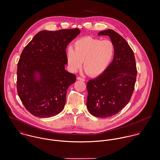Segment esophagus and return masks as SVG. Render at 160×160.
I'll return each instance as SVG.
<instances>
[{"mask_svg":"<svg viewBox=\"0 0 160 160\" xmlns=\"http://www.w3.org/2000/svg\"><path fill=\"white\" fill-rule=\"evenodd\" d=\"M77 79H78V80H80V81H85V79H84V78H82L79 77V76H78V77H77Z\"/></svg>","mask_w":160,"mask_h":160,"instance_id":"obj_1","label":"esophagus"}]
</instances>
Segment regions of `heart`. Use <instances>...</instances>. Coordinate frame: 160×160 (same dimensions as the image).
<instances>
[{"mask_svg": "<svg viewBox=\"0 0 160 160\" xmlns=\"http://www.w3.org/2000/svg\"><path fill=\"white\" fill-rule=\"evenodd\" d=\"M115 54V46L108 40H102L84 37L74 43V49L67 50V60L70 70L76 72L83 66L85 72L92 76L104 73L111 63Z\"/></svg>", "mask_w": 160, "mask_h": 160, "instance_id": "obj_1", "label": "heart"}]
</instances>
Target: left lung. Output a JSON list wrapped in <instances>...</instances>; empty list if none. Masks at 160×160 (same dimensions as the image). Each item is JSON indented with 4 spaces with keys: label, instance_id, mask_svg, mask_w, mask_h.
I'll list each match as a JSON object with an SVG mask.
<instances>
[{
    "label": "left lung",
    "instance_id": "1",
    "mask_svg": "<svg viewBox=\"0 0 160 160\" xmlns=\"http://www.w3.org/2000/svg\"><path fill=\"white\" fill-rule=\"evenodd\" d=\"M98 36H109L115 46L114 58L106 71L87 84L88 112L97 117H109L120 112L131 99L136 81L134 52L127 42L112 29Z\"/></svg>",
    "mask_w": 160,
    "mask_h": 160
}]
</instances>
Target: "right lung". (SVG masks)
<instances>
[{
    "label": "right lung",
    "instance_id": "1",
    "mask_svg": "<svg viewBox=\"0 0 160 160\" xmlns=\"http://www.w3.org/2000/svg\"><path fill=\"white\" fill-rule=\"evenodd\" d=\"M79 29L42 30L23 49L18 63V94L34 116L48 118L64 108L67 89L76 81L68 72L66 49Z\"/></svg>",
    "mask_w": 160,
    "mask_h": 160
}]
</instances>
